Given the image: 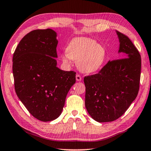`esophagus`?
Masks as SVG:
<instances>
[{
  "label": "esophagus",
  "mask_w": 151,
  "mask_h": 151,
  "mask_svg": "<svg viewBox=\"0 0 151 151\" xmlns=\"http://www.w3.org/2000/svg\"><path fill=\"white\" fill-rule=\"evenodd\" d=\"M76 80L78 81V82H80V81L82 80V77H81L79 74H76Z\"/></svg>",
  "instance_id": "34e87169"
}]
</instances>
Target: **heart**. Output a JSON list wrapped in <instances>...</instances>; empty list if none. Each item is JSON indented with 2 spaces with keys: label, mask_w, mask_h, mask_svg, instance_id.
I'll use <instances>...</instances> for the list:
<instances>
[{
  "label": "heart",
  "mask_w": 151,
  "mask_h": 151,
  "mask_svg": "<svg viewBox=\"0 0 151 151\" xmlns=\"http://www.w3.org/2000/svg\"><path fill=\"white\" fill-rule=\"evenodd\" d=\"M66 53L61 54L63 63L69 65L71 60H77V66L82 72L93 73L102 67L106 58V50L102 45L86 37H77L69 42Z\"/></svg>",
  "instance_id": "heart-1"
}]
</instances>
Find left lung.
<instances>
[{
  "label": "left lung",
  "instance_id": "obj_1",
  "mask_svg": "<svg viewBox=\"0 0 151 151\" xmlns=\"http://www.w3.org/2000/svg\"><path fill=\"white\" fill-rule=\"evenodd\" d=\"M122 57L108 61L99 73L84 78L85 106L99 123L116 120L126 112L138 94L141 56L125 35L116 31Z\"/></svg>",
  "mask_w": 151,
  "mask_h": 151
}]
</instances>
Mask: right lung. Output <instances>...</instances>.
<instances>
[{
	"instance_id": "1",
	"label": "right lung",
	"mask_w": 151,
	"mask_h": 151,
	"mask_svg": "<svg viewBox=\"0 0 151 151\" xmlns=\"http://www.w3.org/2000/svg\"><path fill=\"white\" fill-rule=\"evenodd\" d=\"M56 37L50 28L32 30L21 39L13 56L16 95L28 112L44 122L60 115L76 82V72L56 67Z\"/></svg>"
}]
</instances>
